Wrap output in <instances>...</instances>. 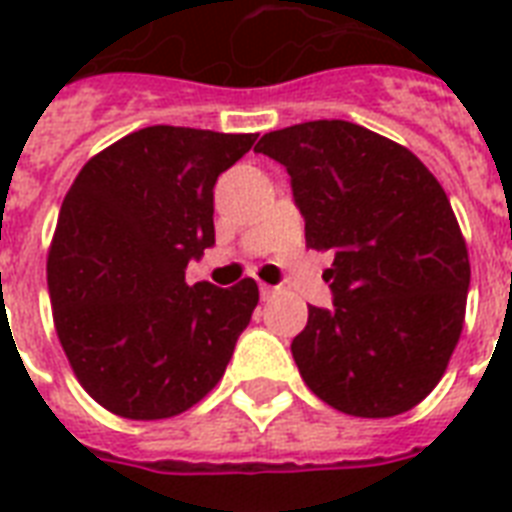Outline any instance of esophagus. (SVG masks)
<instances>
[{"label": "esophagus", "mask_w": 512, "mask_h": 512, "mask_svg": "<svg viewBox=\"0 0 512 512\" xmlns=\"http://www.w3.org/2000/svg\"><path fill=\"white\" fill-rule=\"evenodd\" d=\"M273 292H276L273 287H268V284H260V297H263V300H271Z\"/></svg>", "instance_id": "34e87169"}]
</instances>
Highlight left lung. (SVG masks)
<instances>
[{"instance_id":"8db88e82","label":"left lung","mask_w":512,"mask_h":512,"mask_svg":"<svg viewBox=\"0 0 512 512\" xmlns=\"http://www.w3.org/2000/svg\"><path fill=\"white\" fill-rule=\"evenodd\" d=\"M284 164L305 244L332 249L335 308L292 340L305 385L337 412H409L444 377L470 287L468 247L433 172L377 132L319 119L255 146Z\"/></svg>"}]
</instances>
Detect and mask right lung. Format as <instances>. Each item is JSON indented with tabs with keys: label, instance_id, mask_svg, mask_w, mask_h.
<instances>
[{
	"label": "right lung",
	"instance_id": "1",
	"mask_svg": "<svg viewBox=\"0 0 512 512\" xmlns=\"http://www.w3.org/2000/svg\"><path fill=\"white\" fill-rule=\"evenodd\" d=\"M257 135L156 124L92 156L68 188L47 257L52 319L82 388L127 420L191 409L223 377L260 292L188 287L215 244L220 172Z\"/></svg>",
	"mask_w": 512,
	"mask_h": 512
}]
</instances>
